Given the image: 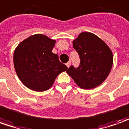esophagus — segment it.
<instances>
[{"mask_svg":"<svg viewBox=\"0 0 129 129\" xmlns=\"http://www.w3.org/2000/svg\"><path fill=\"white\" fill-rule=\"evenodd\" d=\"M71 61H68V63H66V66L68 67V68H69L70 67V66H71Z\"/></svg>","mask_w":129,"mask_h":129,"instance_id":"34e87169","label":"esophagus"}]
</instances>
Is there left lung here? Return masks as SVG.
<instances>
[{"instance_id": "left-lung-1", "label": "left lung", "mask_w": 129, "mask_h": 129, "mask_svg": "<svg viewBox=\"0 0 129 129\" xmlns=\"http://www.w3.org/2000/svg\"><path fill=\"white\" fill-rule=\"evenodd\" d=\"M79 55L80 65L70 66L66 71L76 83L83 89H92L105 81L113 64L112 51L98 36L90 32L80 33L73 42Z\"/></svg>"}]
</instances>
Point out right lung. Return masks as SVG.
<instances>
[{"label":"right lung","instance_id":"right-lung-1","mask_svg":"<svg viewBox=\"0 0 129 129\" xmlns=\"http://www.w3.org/2000/svg\"><path fill=\"white\" fill-rule=\"evenodd\" d=\"M56 41L35 35L17 46L13 61L17 75L25 86L37 92L49 89L61 73L68 68L52 53Z\"/></svg>","mask_w":129,"mask_h":129}]
</instances>
